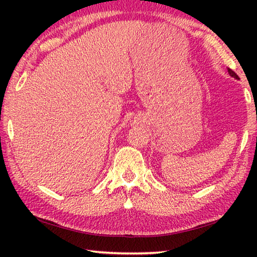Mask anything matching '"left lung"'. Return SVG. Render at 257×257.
<instances>
[{
    "label": "left lung",
    "mask_w": 257,
    "mask_h": 257,
    "mask_svg": "<svg viewBox=\"0 0 257 257\" xmlns=\"http://www.w3.org/2000/svg\"><path fill=\"white\" fill-rule=\"evenodd\" d=\"M228 73H229V75H230V76H231L232 78H234V79H237V80H239V77L237 76V73H236V72H233V71L231 70V69H229V68H228Z\"/></svg>",
    "instance_id": "1"
}]
</instances>
